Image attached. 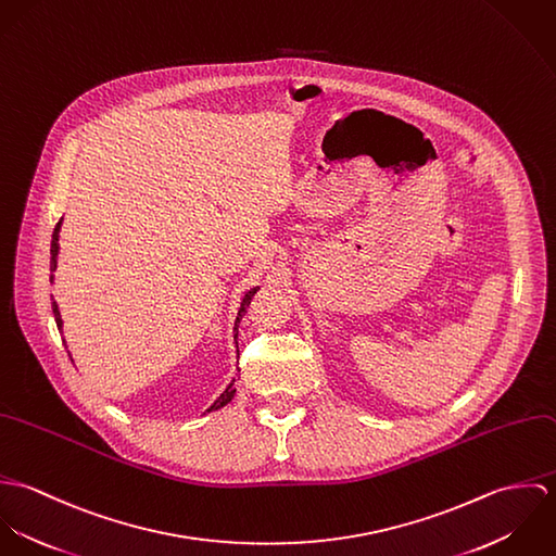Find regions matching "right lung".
Instances as JSON below:
<instances>
[{
  "mask_svg": "<svg viewBox=\"0 0 556 556\" xmlns=\"http://www.w3.org/2000/svg\"><path fill=\"white\" fill-rule=\"evenodd\" d=\"M62 220L64 218H60V223H58V227H55V231H53V239H51V282H53V271L58 269V254H60V229H62ZM258 291V287H254V289H250L245 295H243V300H241V308H239L238 318H236V327H233V331H236V336L233 338H238V325L241 317L245 315V311H248V306H250V300L254 298V293ZM51 300H53V295H51ZM53 315H55V323H58V329L62 331V327H64V320H62V315H60V308H58V302H53ZM233 383H236V379L227 386V390L220 394V396L214 400V404L207 408V410H218V408H223L225 404H229L233 396H236V388H233Z\"/></svg>",
  "mask_w": 556,
  "mask_h": 556,
  "instance_id": "right-lung-1",
  "label": "right lung"
}]
</instances>
